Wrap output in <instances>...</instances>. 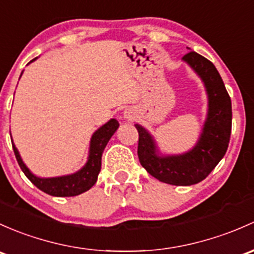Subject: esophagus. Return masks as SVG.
Instances as JSON below:
<instances>
[{"mask_svg":"<svg viewBox=\"0 0 254 254\" xmlns=\"http://www.w3.org/2000/svg\"><path fill=\"white\" fill-rule=\"evenodd\" d=\"M123 117H124V119H127V122H132V120H135L136 118V114L132 109H125L124 113H123Z\"/></svg>","mask_w":254,"mask_h":254,"instance_id":"34e87169","label":"esophagus"}]
</instances>
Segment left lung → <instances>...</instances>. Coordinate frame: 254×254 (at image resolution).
Masks as SVG:
<instances>
[{"label":"left lung","instance_id":"left-lung-1","mask_svg":"<svg viewBox=\"0 0 254 254\" xmlns=\"http://www.w3.org/2000/svg\"><path fill=\"white\" fill-rule=\"evenodd\" d=\"M183 61L198 74L208 95L207 119L196 146L183 154L159 156L152 135L141 125H135L141 165L159 181L175 186L199 183L217 167L228 149L233 120L230 96L214 64L193 51L186 53Z\"/></svg>","mask_w":254,"mask_h":254}]
</instances>
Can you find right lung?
Instances as JSON below:
<instances>
[{
  "label": "right lung",
  "mask_w": 254,
  "mask_h": 254,
  "mask_svg": "<svg viewBox=\"0 0 254 254\" xmlns=\"http://www.w3.org/2000/svg\"><path fill=\"white\" fill-rule=\"evenodd\" d=\"M35 60L36 58H34L33 61ZM119 123L116 119H111L108 123H106L105 125H102L100 129L93 132L91 142H90V151L86 164L79 172L70 175L58 176V178H37L36 175H34L26 168V165L21 161L20 154L18 152L17 147L12 142L13 151H14L15 158H17L20 169L23 170L26 178L37 189L44 191L45 193H49L51 196L56 197L78 196V194L82 193V192L90 190L95 185L96 181H97V176L100 174L101 170L102 153L105 151V147L107 146V143H108L109 138L117 131Z\"/></svg>",
  "instance_id": "add662e5"
}]
</instances>
